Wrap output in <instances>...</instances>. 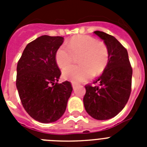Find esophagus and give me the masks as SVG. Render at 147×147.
<instances>
[{
	"instance_id": "34e87169",
	"label": "esophagus",
	"mask_w": 147,
	"mask_h": 147,
	"mask_svg": "<svg viewBox=\"0 0 147 147\" xmlns=\"http://www.w3.org/2000/svg\"><path fill=\"white\" fill-rule=\"evenodd\" d=\"M77 86H78V84H76V83H75V82H72V87L74 89H75V88H76Z\"/></svg>"
}]
</instances>
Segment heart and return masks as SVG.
Returning <instances> with one entry per match:
<instances>
[{
    "instance_id": "1",
    "label": "heart",
    "mask_w": 147,
    "mask_h": 147,
    "mask_svg": "<svg viewBox=\"0 0 147 147\" xmlns=\"http://www.w3.org/2000/svg\"><path fill=\"white\" fill-rule=\"evenodd\" d=\"M78 58L76 65L65 67L63 77L74 82H82L93 76L100 75L105 70L110 60L107 45L89 35H79L71 39L67 45H62L55 55L57 64L63 68Z\"/></svg>"
}]
</instances>
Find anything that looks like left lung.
Wrapping results in <instances>:
<instances>
[{"label": "left lung", "instance_id": "1", "mask_svg": "<svg viewBox=\"0 0 147 147\" xmlns=\"http://www.w3.org/2000/svg\"><path fill=\"white\" fill-rule=\"evenodd\" d=\"M95 34L104 40L109 50L110 60L102 76L93 82L98 85H85L83 102L85 110L97 120L114 117L128 102L132 87V68L125 48L113 36L96 31Z\"/></svg>", "mask_w": 147, "mask_h": 147}]
</instances>
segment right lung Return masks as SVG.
<instances>
[{
    "label": "right lung",
    "instance_id": "add662e5",
    "mask_svg": "<svg viewBox=\"0 0 147 147\" xmlns=\"http://www.w3.org/2000/svg\"><path fill=\"white\" fill-rule=\"evenodd\" d=\"M62 37L43 35L26 45L17 66L16 86L27 113L41 123L57 121L64 114L73 88L70 82L60 84L61 71L56 52Z\"/></svg>",
    "mask_w": 147,
    "mask_h": 147
}]
</instances>
